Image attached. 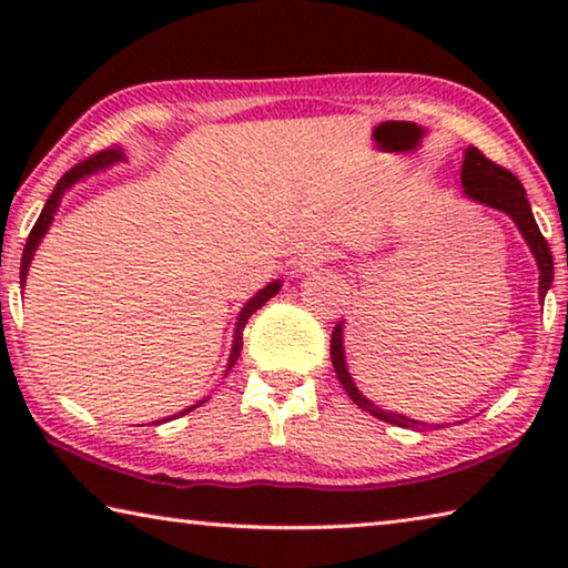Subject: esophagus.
I'll use <instances>...</instances> for the list:
<instances>
[{
    "label": "esophagus",
    "mask_w": 568,
    "mask_h": 568,
    "mask_svg": "<svg viewBox=\"0 0 568 568\" xmlns=\"http://www.w3.org/2000/svg\"><path fill=\"white\" fill-rule=\"evenodd\" d=\"M333 255L335 253L328 245H313V247L303 250V255L297 257L295 265L301 273H313V271H318V267H323L325 263H331Z\"/></svg>",
    "instance_id": "obj_1"
}]
</instances>
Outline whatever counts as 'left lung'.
Segmentation results:
<instances>
[{
  "label": "left lung",
  "instance_id": "1",
  "mask_svg": "<svg viewBox=\"0 0 568 568\" xmlns=\"http://www.w3.org/2000/svg\"><path fill=\"white\" fill-rule=\"evenodd\" d=\"M460 185H464L466 197L474 200V203L501 210V213L511 217L516 227L521 230L524 240L528 243V247H531V253L536 257L538 297L544 301L546 291H549L551 281H554V257H551L549 243H546V237L541 235V230H538V225H536L531 205H528L526 190H524L521 182H518L514 172H508L506 168L496 165V162L488 160L478 148H468L464 152V168H460ZM331 358H333L335 376H338L345 393H348L355 406H361L363 410H368L371 416H376V418L386 420V423H393V426H400V428H423V426H426V423L406 418V416H400V413H388V410L378 408L376 403H371L358 388H355V383H353L351 373H348V365H345L343 321L335 325L333 335H331Z\"/></svg>",
  "mask_w": 568,
  "mask_h": 568
}]
</instances>
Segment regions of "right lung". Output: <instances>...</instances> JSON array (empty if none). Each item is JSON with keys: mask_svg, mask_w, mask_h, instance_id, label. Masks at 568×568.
I'll return each instance as SVG.
<instances>
[{"mask_svg": "<svg viewBox=\"0 0 568 568\" xmlns=\"http://www.w3.org/2000/svg\"><path fill=\"white\" fill-rule=\"evenodd\" d=\"M122 158H124V152H122L120 148H110V150H102V152H98V155H92V158H88L84 162H80V165H74L72 170L64 172L62 180L54 185L50 200H47V203H44V210L40 213V217H37V223H34V227H32L30 237H27V245H24V253H22V267H19V277H22V285H24L27 271H30V263H32V257H34V250H37V245H40V240L44 237L47 230H50L52 220H54V213H57V207H60V200H62L64 192L70 190L77 180L88 178V175H92V172H98V170L110 168L112 162H118V160H122ZM281 285H283L281 281L265 285L263 291L250 297L243 311H240L237 325H235L233 351H230V361H227V371L233 368L235 361H237V355H240V351H243V331H245L247 318H250V315H253L255 311H261V307H263L267 301H271V297H273L277 291H281ZM200 403H205V400H200ZM200 403H197V406H200ZM197 406L185 408V410L180 413V416H185V413H190L192 408H197ZM172 418H178V416H170V418H165V420H172ZM155 423H162V420H155Z\"/></svg>", "mask_w": 568, "mask_h": 568, "instance_id": "right-lung-1", "label": "right lung"}]
</instances>
